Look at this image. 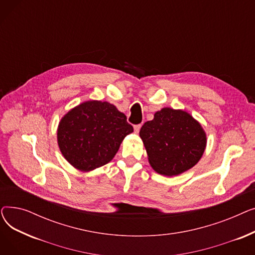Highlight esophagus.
Wrapping results in <instances>:
<instances>
[{"label":"esophagus","mask_w":255,"mask_h":255,"mask_svg":"<svg viewBox=\"0 0 255 255\" xmlns=\"http://www.w3.org/2000/svg\"><path fill=\"white\" fill-rule=\"evenodd\" d=\"M140 128H141V124L135 125V126H134V132H135V133H138L139 130H140Z\"/></svg>","instance_id":"34e87169"}]
</instances>
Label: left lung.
Here are the masks:
<instances>
[{
    "label": "left lung",
    "mask_w": 255,
    "mask_h": 255,
    "mask_svg": "<svg viewBox=\"0 0 255 255\" xmlns=\"http://www.w3.org/2000/svg\"><path fill=\"white\" fill-rule=\"evenodd\" d=\"M139 136L153 169L167 177L193 167L207 145L202 125L187 112L170 107L156 112L154 119L142 125Z\"/></svg>",
    "instance_id": "obj_1"
}]
</instances>
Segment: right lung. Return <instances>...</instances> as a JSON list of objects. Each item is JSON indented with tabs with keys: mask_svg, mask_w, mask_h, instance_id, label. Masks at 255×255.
I'll return each mask as SVG.
<instances>
[{
	"mask_svg": "<svg viewBox=\"0 0 255 255\" xmlns=\"http://www.w3.org/2000/svg\"><path fill=\"white\" fill-rule=\"evenodd\" d=\"M133 132L126 116L106 101L90 100L67 113L58 127V144L74 168L91 171L112 161Z\"/></svg>",
	"mask_w": 255,
	"mask_h": 255,
	"instance_id": "right-lung-1",
	"label": "right lung"
}]
</instances>
